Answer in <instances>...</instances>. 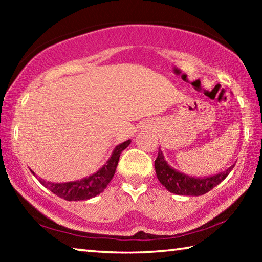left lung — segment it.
<instances>
[{
    "mask_svg": "<svg viewBox=\"0 0 262 262\" xmlns=\"http://www.w3.org/2000/svg\"><path fill=\"white\" fill-rule=\"evenodd\" d=\"M233 166L234 165L230 166L219 174L207 177V178H194V177L181 173V172L168 165L161 149L158 150V156L155 161V170H156L159 183L168 192L178 195H188V196H199V195L209 192L215 186L227 178L228 174L232 171Z\"/></svg>",
    "mask_w": 262,
    "mask_h": 262,
    "instance_id": "obj_1",
    "label": "left lung"
}]
</instances>
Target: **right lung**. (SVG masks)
Listing matches in <instances>:
<instances>
[{"label":"right lung","instance_id":"right-lung-1","mask_svg":"<svg viewBox=\"0 0 262 262\" xmlns=\"http://www.w3.org/2000/svg\"><path fill=\"white\" fill-rule=\"evenodd\" d=\"M130 140H127L118 144L114 148L111 157L107 159V162L96 173L89 176L86 178L68 181V183H52V181H46L41 178H39V181L51 192L67 201H82L95 198L101 192H104L110 181L112 180L115 170H117L120 154L130 144ZM31 172L35 176L33 171Z\"/></svg>","mask_w":262,"mask_h":262}]
</instances>
